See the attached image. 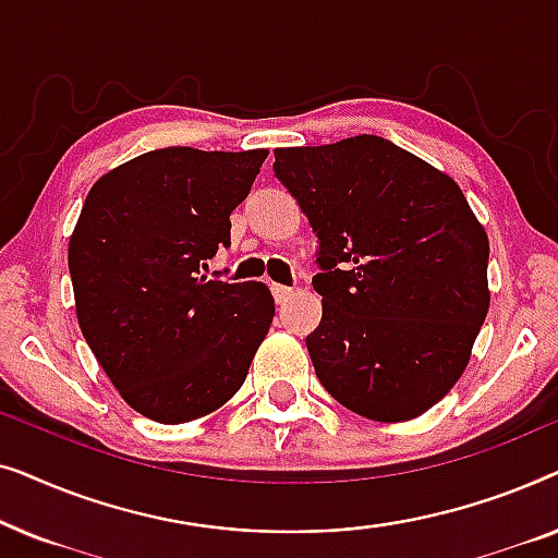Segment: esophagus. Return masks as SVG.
<instances>
[{
	"mask_svg": "<svg viewBox=\"0 0 558 558\" xmlns=\"http://www.w3.org/2000/svg\"><path fill=\"white\" fill-rule=\"evenodd\" d=\"M271 294H274V300H277V304H284L289 296L294 294V289L284 287V284H271Z\"/></svg>",
	"mask_w": 558,
	"mask_h": 558,
	"instance_id": "esophagus-1",
	"label": "esophagus"
}]
</instances>
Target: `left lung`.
Wrapping results in <instances>:
<instances>
[{
    "label": "left lung",
    "instance_id": "8db88e82",
    "mask_svg": "<svg viewBox=\"0 0 558 558\" xmlns=\"http://www.w3.org/2000/svg\"><path fill=\"white\" fill-rule=\"evenodd\" d=\"M319 239V384L373 422H409L468 368L490 307L485 228L462 190L384 136L274 149Z\"/></svg>",
    "mask_w": 558,
    "mask_h": 558
}]
</instances>
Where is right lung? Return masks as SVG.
Wrapping results in <instances>:
<instances>
[{
    "mask_svg": "<svg viewBox=\"0 0 558 558\" xmlns=\"http://www.w3.org/2000/svg\"><path fill=\"white\" fill-rule=\"evenodd\" d=\"M269 151L167 147L106 172L68 246L83 338L129 407L182 424L223 407L269 332L262 281L201 277Z\"/></svg>",
    "mask_w": 558,
    "mask_h": 558,
    "instance_id": "right-lung-1",
    "label": "right lung"
}]
</instances>
